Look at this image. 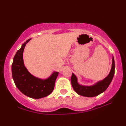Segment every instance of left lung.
<instances>
[{"label": "left lung", "instance_id": "8db88e82", "mask_svg": "<svg viewBox=\"0 0 126 126\" xmlns=\"http://www.w3.org/2000/svg\"><path fill=\"white\" fill-rule=\"evenodd\" d=\"M115 64L114 58H112V65L110 72L108 76L103 80L97 83L92 86H83L79 84L77 82V78L73 73H72L71 77L72 86L74 90L78 94L84 97H92L100 94L105 91L108 88L110 82L112 80L114 74Z\"/></svg>", "mask_w": 126, "mask_h": 126}]
</instances>
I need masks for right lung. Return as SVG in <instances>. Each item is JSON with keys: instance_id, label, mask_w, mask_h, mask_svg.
Wrapping results in <instances>:
<instances>
[{"instance_id": "add662e5", "label": "right lung", "mask_w": 126, "mask_h": 126, "mask_svg": "<svg viewBox=\"0 0 126 126\" xmlns=\"http://www.w3.org/2000/svg\"><path fill=\"white\" fill-rule=\"evenodd\" d=\"M31 39L23 44L17 51L12 65V76L15 84L21 92L32 98L39 99L47 97L52 92L58 72H54L45 80L37 78L28 71L23 63V54L24 47Z\"/></svg>"}]
</instances>
